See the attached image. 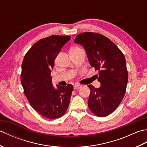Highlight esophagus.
Returning <instances> with one entry per match:
<instances>
[{"instance_id": "34e87169", "label": "esophagus", "mask_w": 147, "mask_h": 147, "mask_svg": "<svg viewBox=\"0 0 147 147\" xmlns=\"http://www.w3.org/2000/svg\"><path fill=\"white\" fill-rule=\"evenodd\" d=\"M82 86L81 85H78V84H76V85H74V90H77V89H79L80 88H82Z\"/></svg>"}]
</instances>
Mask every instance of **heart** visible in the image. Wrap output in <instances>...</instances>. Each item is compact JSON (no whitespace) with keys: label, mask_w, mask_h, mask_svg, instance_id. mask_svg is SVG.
Returning a JSON list of instances; mask_svg holds the SVG:
<instances>
[{"label":"heart","mask_w":147,"mask_h":147,"mask_svg":"<svg viewBox=\"0 0 147 147\" xmlns=\"http://www.w3.org/2000/svg\"><path fill=\"white\" fill-rule=\"evenodd\" d=\"M80 49H82L78 47H73V48H71V51H78V50H80Z\"/></svg>","instance_id":"obj_1"}]
</instances>
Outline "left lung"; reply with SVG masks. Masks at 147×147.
I'll return each mask as SVG.
<instances>
[{"label":"left lung","instance_id":"left-lung-1","mask_svg":"<svg viewBox=\"0 0 147 147\" xmlns=\"http://www.w3.org/2000/svg\"><path fill=\"white\" fill-rule=\"evenodd\" d=\"M74 42L83 46L91 66L98 71L100 87L88 85V107L96 116H107L117 108L126 93L128 72L124 55L110 39L100 33H80Z\"/></svg>","mask_w":147,"mask_h":147}]
</instances>
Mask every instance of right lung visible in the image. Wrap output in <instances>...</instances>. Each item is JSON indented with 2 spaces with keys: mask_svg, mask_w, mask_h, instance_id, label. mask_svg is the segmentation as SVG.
<instances>
[{
  "mask_svg": "<svg viewBox=\"0 0 147 147\" xmlns=\"http://www.w3.org/2000/svg\"><path fill=\"white\" fill-rule=\"evenodd\" d=\"M70 36L52 35L40 39L26 52L22 62L21 82L30 105L39 114L50 119L62 117L68 108L73 86L52 83L51 71L61 48Z\"/></svg>",
  "mask_w": 147,
  "mask_h": 147,
  "instance_id": "right-lung-1",
  "label": "right lung"
}]
</instances>
